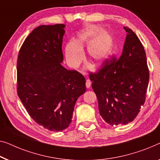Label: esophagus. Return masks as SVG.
<instances>
[{
  "label": "esophagus",
  "mask_w": 160,
  "mask_h": 160,
  "mask_svg": "<svg viewBox=\"0 0 160 160\" xmlns=\"http://www.w3.org/2000/svg\"><path fill=\"white\" fill-rule=\"evenodd\" d=\"M91 81H90L89 79H87V82H86V87H87V88H89L90 87H91Z\"/></svg>",
  "instance_id": "1"
}]
</instances>
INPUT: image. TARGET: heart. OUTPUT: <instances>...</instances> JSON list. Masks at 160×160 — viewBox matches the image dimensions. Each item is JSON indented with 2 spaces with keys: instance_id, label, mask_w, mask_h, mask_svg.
Here are the masks:
<instances>
[{
  "instance_id": "heart-1",
  "label": "heart",
  "mask_w": 160,
  "mask_h": 160,
  "mask_svg": "<svg viewBox=\"0 0 160 160\" xmlns=\"http://www.w3.org/2000/svg\"><path fill=\"white\" fill-rule=\"evenodd\" d=\"M99 27H92L78 34L75 41H69L65 46V54L68 64L77 68L84 58L83 49L87 46L88 58L95 63L103 62L110 55L114 47L111 34L102 33Z\"/></svg>"
}]
</instances>
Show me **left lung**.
I'll use <instances>...</instances> for the list:
<instances>
[{
	"instance_id": "left-lung-1",
	"label": "left lung",
	"mask_w": 160,
	"mask_h": 160,
	"mask_svg": "<svg viewBox=\"0 0 160 160\" xmlns=\"http://www.w3.org/2000/svg\"><path fill=\"white\" fill-rule=\"evenodd\" d=\"M118 59L105 61L97 73H90L98 100L99 114L110 126L132 122L143 105L149 72L142 42L131 29Z\"/></svg>"
}]
</instances>
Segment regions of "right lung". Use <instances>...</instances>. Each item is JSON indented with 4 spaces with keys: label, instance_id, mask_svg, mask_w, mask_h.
Segmentation results:
<instances>
[{
    "label": "right lung",
    "instance_id": "right-lung-1",
    "mask_svg": "<svg viewBox=\"0 0 160 160\" xmlns=\"http://www.w3.org/2000/svg\"><path fill=\"white\" fill-rule=\"evenodd\" d=\"M66 25H42L26 38L17 60V93L31 118L51 131L72 121L76 100L86 92L85 78L62 66Z\"/></svg>",
    "mask_w": 160,
    "mask_h": 160
}]
</instances>
